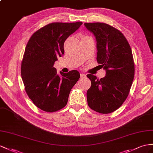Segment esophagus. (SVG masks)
<instances>
[{
	"label": "esophagus",
	"instance_id": "esophagus-1",
	"mask_svg": "<svg viewBox=\"0 0 153 153\" xmlns=\"http://www.w3.org/2000/svg\"><path fill=\"white\" fill-rule=\"evenodd\" d=\"M86 74H83V73H81L80 74V77H81V79H83V78H85V77H86Z\"/></svg>",
	"mask_w": 153,
	"mask_h": 153
}]
</instances>
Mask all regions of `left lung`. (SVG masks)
Masks as SVG:
<instances>
[{"mask_svg": "<svg viewBox=\"0 0 153 153\" xmlns=\"http://www.w3.org/2000/svg\"><path fill=\"white\" fill-rule=\"evenodd\" d=\"M96 39L97 61L106 71L100 79L88 74L91 87L87 92L89 107L101 114L117 110L129 94L134 76L131 46L120 31L105 23H85Z\"/></svg>", "mask_w": 153, "mask_h": 153, "instance_id": "left-lung-1", "label": "left lung"}]
</instances>
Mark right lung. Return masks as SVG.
Listing matches in <instances>:
<instances>
[{"mask_svg":"<svg viewBox=\"0 0 153 153\" xmlns=\"http://www.w3.org/2000/svg\"><path fill=\"white\" fill-rule=\"evenodd\" d=\"M83 24L53 22L38 30L27 43L21 64L25 91L36 107L48 112L67 104L70 92L80 77L77 70L57 73L54 62L65 53L64 43Z\"/></svg>","mask_w":153,"mask_h":153,"instance_id":"1","label":"right lung"}]
</instances>
